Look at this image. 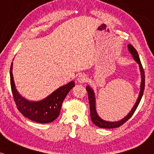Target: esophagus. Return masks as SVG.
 <instances>
[{
  "instance_id": "34e87169",
  "label": "esophagus",
  "mask_w": 154,
  "mask_h": 154,
  "mask_svg": "<svg viewBox=\"0 0 154 154\" xmlns=\"http://www.w3.org/2000/svg\"><path fill=\"white\" fill-rule=\"evenodd\" d=\"M88 79V77H87V75L85 74H80L78 76V78H77V81L79 83H84L87 81Z\"/></svg>"
}]
</instances>
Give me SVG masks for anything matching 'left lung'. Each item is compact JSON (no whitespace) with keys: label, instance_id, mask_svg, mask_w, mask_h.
<instances>
[{"label":"left lung","instance_id":"left-lung-1","mask_svg":"<svg viewBox=\"0 0 154 154\" xmlns=\"http://www.w3.org/2000/svg\"><path fill=\"white\" fill-rule=\"evenodd\" d=\"M128 51H130V53L133 56V59H135V61H136V62L138 64V65H139L140 75H141V83H140V90L138 99H137L134 106L133 107V108L131 109V110L129 112V113L128 114L125 118H123L122 120H118V121L116 122L106 121V120L102 119V118L99 116V115L97 114V110H96V101L95 97V92H94L93 90H92L90 86L86 87L87 91H88L89 103H90V117H91V120L92 123L95 124V125H97V126L100 128H116L120 127V125H122L123 123H125L127 120L130 119V118L132 117L133 113L135 112V111H136L138 105H139L140 100H141L142 98L143 94L144 88H145V75H144L143 68L139 56H138V52H137L136 49H135L132 45H131V44H128Z\"/></svg>","mask_w":154,"mask_h":154}]
</instances>
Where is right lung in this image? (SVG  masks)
Wrapping results in <instances>:
<instances>
[{
    "mask_svg": "<svg viewBox=\"0 0 154 154\" xmlns=\"http://www.w3.org/2000/svg\"><path fill=\"white\" fill-rule=\"evenodd\" d=\"M13 62L11 66V87L13 96L18 110L25 117L39 123H51L58 118L64 98L75 86L72 81L64 86L60 87L51 95L40 101H30L22 97L18 92L13 76Z\"/></svg>",
    "mask_w": 154,
    "mask_h": 154,
    "instance_id": "obj_1",
    "label": "right lung"
}]
</instances>
